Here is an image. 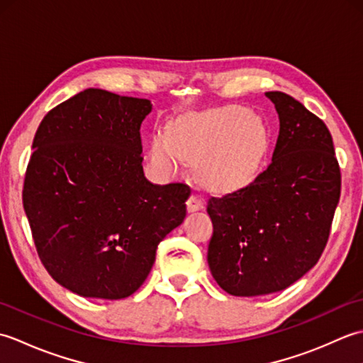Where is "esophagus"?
Masks as SVG:
<instances>
[{
  "instance_id": "1",
  "label": "esophagus",
  "mask_w": 363,
  "mask_h": 363,
  "mask_svg": "<svg viewBox=\"0 0 363 363\" xmlns=\"http://www.w3.org/2000/svg\"><path fill=\"white\" fill-rule=\"evenodd\" d=\"M187 209L189 212H196V211L204 209V199L198 195H191L187 199Z\"/></svg>"
}]
</instances>
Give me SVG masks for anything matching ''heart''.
Wrapping results in <instances>:
<instances>
[{
    "mask_svg": "<svg viewBox=\"0 0 363 363\" xmlns=\"http://www.w3.org/2000/svg\"><path fill=\"white\" fill-rule=\"evenodd\" d=\"M268 133L259 118L242 107L189 113L169 125L168 134L154 133L148 160L160 177H174L184 164L198 162L206 186L233 190L251 182L268 151Z\"/></svg>",
    "mask_w": 363,
    "mask_h": 363,
    "instance_id": "1",
    "label": "heart"
}]
</instances>
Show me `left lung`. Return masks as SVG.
Instances as JSON below:
<instances>
[{
    "label": "left lung",
    "instance_id": "1",
    "mask_svg": "<svg viewBox=\"0 0 363 363\" xmlns=\"http://www.w3.org/2000/svg\"><path fill=\"white\" fill-rule=\"evenodd\" d=\"M265 95L279 115L272 162L250 186L207 201V262L234 296L281 291L315 267L340 199V167L325 123L287 94Z\"/></svg>",
    "mask_w": 363,
    "mask_h": 363
}]
</instances>
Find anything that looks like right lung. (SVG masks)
I'll return each mask as SVG.
<instances>
[{
    "label": "right lung",
    "mask_w": 363,
    "mask_h": 363,
    "mask_svg": "<svg viewBox=\"0 0 363 363\" xmlns=\"http://www.w3.org/2000/svg\"><path fill=\"white\" fill-rule=\"evenodd\" d=\"M150 99L87 89L38 126L23 207L46 272L86 298L121 299L150 274L186 218L190 187L145 177L140 126Z\"/></svg>",
    "instance_id": "obj_1"
}]
</instances>
